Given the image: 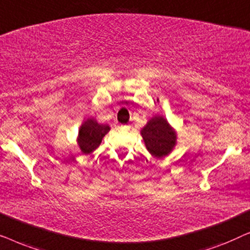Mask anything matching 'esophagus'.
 <instances>
[{
    "label": "esophagus",
    "mask_w": 250,
    "mask_h": 250,
    "mask_svg": "<svg viewBox=\"0 0 250 250\" xmlns=\"http://www.w3.org/2000/svg\"><path fill=\"white\" fill-rule=\"evenodd\" d=\"M119 128H121V129H126V128H127V126H125V125H124V126H123V125H122V126H121V127H119Z\"/></svg>",
    "instance_id": "34e87169"
}]
</instances>
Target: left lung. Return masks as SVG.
Instances as JSON below:
<instances>
[{
	"mask_svg": "<svg viewBox=\"0 0 250 250\" xmlns=\"http://www.w3.org/2000/svg\"><path fill=\"white\" fill-rule=\"evenodd\" d=\"M146 148L155 158L163 159L176 146L177 133L175 128L162 115H157L140 131Z\"/></svg>",
	"mask_w": 250,
	"mask_h": 250,
	"instance_id": "obj_1",
	"label": "left lung"
}]
</instances>
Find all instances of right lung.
Instances as JSON below:
<instances>
[{
  "label": "right lung",
  "mask_w": 250,
  "mask_h": 250,
  "mask_svg": "<svg viewBox=\"0 0 250 250\" xmlns=\"http://www.w3.org/2000/svg\"><path fill=\"white\" fill-rule=\"evenodd\" d=\"M110 131V126L100 124L94 118H87L82 123L78 129L77 145L82 153L88 155L101 145L102 139Z\"/></svg>",
  "instance_id": "add662e5"
}]
</instances>
